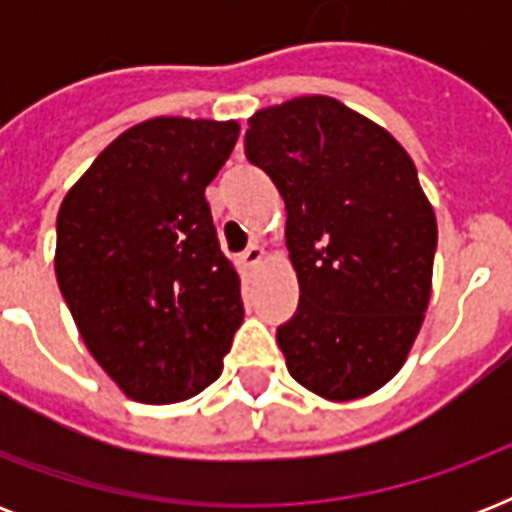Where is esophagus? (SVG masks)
Instances as JSON below:
<instances>
[{
  "label": "esophagus",
  "mask_w": 512,
  "mask_h": 512,
  "mask_svg": "<svg viewBox=\"0 0 512 512\" xmlns=\"http://www.w3.org/2000/svg\"><path fill=\"white\" fill-rule=\"evenodd\" d=\"M263 257H265L263 247H257V244H249V247L241 252V265L252 271V268H257V265L263 263Z\"/></svg>",
  "instance_id": "esophagus-1"
}]
</instances>
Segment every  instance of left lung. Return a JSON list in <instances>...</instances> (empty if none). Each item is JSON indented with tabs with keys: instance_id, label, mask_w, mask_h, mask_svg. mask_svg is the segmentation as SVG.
Here are the masks:
<instances>
[{
	"instance_id": "left-lung-1",
	"label": "left lung",
	"mask_w": 512,
	"mask_h": 512,
	"mask_svg": "<svg viewBox=\"0 0 512 512\" xmlns=\"http://www.w3.org/2000/svg\"><path fill=\"white\" fill-rule=\"evenodd\" d=\"M244 154L287 204L300 303L276 340L289 374L329 401L369 396L401 369L430 300L438 231L414 162L327 95L257 111Z\"/></svg>"
}]
</instances>
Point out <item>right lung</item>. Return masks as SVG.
Listing matches in <instances>:
<instances>
[{
	"label": "right lung",
	"instance_id": "right-lung-1",
	"mask_svg": "<svg viewBox=\"0 0 512 512\" xmlns=\"http://www.w3.org/2000/svg\"><path fill=\"white\" fill-rule=\"evenodd\" d=\"M236 140V122L159 116L122 132L60 204L63 300L95 361L143 404L215 382L244 319L204 199Z\"/></svg>",
	"mask_w": 512,
	"mask_h": 512
}]
</instances>
